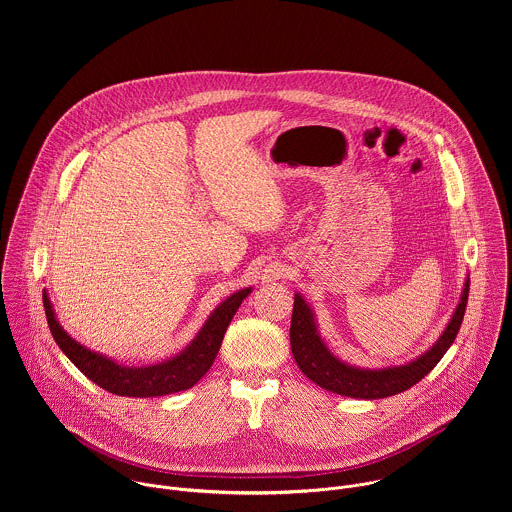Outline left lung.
Instances as JSON below:
<instances>
[{"label":"left lung","instance_id":"obj_1","mask_svg":"<svg viewBox=\"0 0 512 512\" xmlns=\"http://www.w3.org/2000/svg\"><path fill=\"white\" fill-rule=\"evenodd\" d=\"M469 299V280L465 282L461 301L439 337L438 343L424 353L420 359L402 366H386L378 370H365L357 366L345 365L337 357L329 353L321 337L317 335V327L313 321V313L309 305L303 301L299 293L293 297L292 327H290V343H292L293 359L301 372L319 384L321 388L349 396V398H363V400H376V398H388L398 392H404L412 388L416 382H420L426 374L434 370L441 357L447 353L451 343L455 341L465 307Z\"/></svg>","mask_w":512,"mask_h":512}]
</instances>
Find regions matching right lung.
Wrapping results in <instances>:
<instances>
[{
  "mask_svg": "<svg viewBox=\"0 0 512 512\" xmlns=\"http://www.w3.org/2000/svg\"><path fill=\"white\" fill-rule=\"evenodd\" d=\"M250 293V288L230 295L226 301H222L219 307L211 313L199 335L193 339V343L179 353L177 357L151 366H122L98 353H92L78 345L73 337H69L63 327L57 323L53 305L43 292V305L47 323L51 329L53 339L61 347V351L69 357L86 378H90L100 388L128 398H153V396H165L173 392H181L197 384L207 370L213 365L217 353H219L222 337L226 333L228 323L232 321L236 309L240 307L242 299Z\"/></svg>",
  "mask_w": 512,
  "mask_h": 512,
  "instance_id": "add662e5",
  "label": "right lung"
}]
</instances>
